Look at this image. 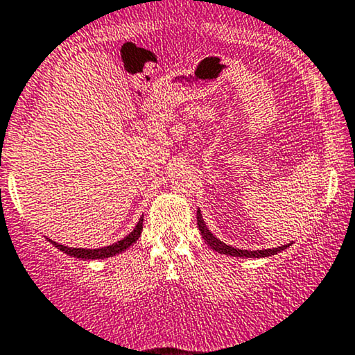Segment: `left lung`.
I'll use <instances>...</instances> for the list:
<instances>
[{"mask_svg":"<svg viewBox=\"0 0 355 355\" xmlns=\"http://www.w3.org/2000/svg\"><path fill=\"white\" fill-rule=\"evenodd\" d=\"M196 223H198V230L203 236V239L208 242V245L213 250H216L219 254H226V255H232V257H248V259H260V257H268V255H275L282 250H285L286 248H290L291 244L282 245V248H273V249H262V250H244V249H234L232 245L224 244L223 241H219L216 236H213V232H209L208 227L203 221V216H201V211L198 208L196 211Z\"/></svg>","mask_w":355,"mask_h":355,"instance_id":"obj_1","label":"left lung"}]
</instances>
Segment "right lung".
<instances>
[{
    "label": "right lung",
    "instance_id": "1",
    "mask_svg": "<svg viewBox=\"0 0 355 355\" xmlns=\"http://www.w3.org/2000/svg\"><path fill=\"white\" fill-rule=\"evenodd\" d=\"M142 221H144V216L139 219V223L136 224V227L129 232L128 236L124 237V239H121L118 242H114V244L111 245H106V248H101V249H82V248H67V245H62L58 244L55 241H51L47 237V241L51 242L52 245H55L57 249H60L62 252L70 255V257H77V259H85V260H98V259H107V257H113L116 254H121L124 252L125 249L131 248V245L136 242L139 237H141V232H142Z\"/></svg>",
    "mask_w": 355,
    "mask_h": 355
}]
</instances>
